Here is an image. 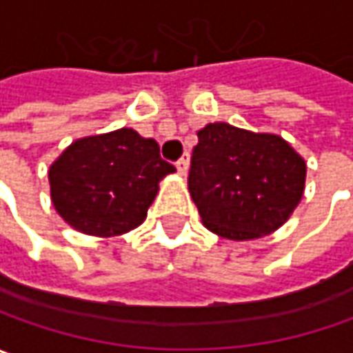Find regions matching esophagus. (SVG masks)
<instances>
[{"mask_svg": "<svg viewBox=\"0 0 353 353\" xmlns=\"http://www.w3.org/2000/svg\"><path fill=\"white\" fill-rule=\"evenodd\" d=\"M177 172H179V176H188V170H189V158L188 156H183V158H179L176 162Z\"/></svg>", "mask_w": 353, "mask_h": 353, "instance_id": "esophagus-1", "label": "esophagus"}]
</instances>
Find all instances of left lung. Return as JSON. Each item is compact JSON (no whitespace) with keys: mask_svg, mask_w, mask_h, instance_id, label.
<instances>
[{"mask_svg":"<svg viewBox=\"0 0 353 353\" xmlns=\"http://www.w3.org/2000/svg\"><path fill=\"white\" fill-rule=\"evenodd\" d=\"M197 137L188 183L203 225L228 240L265 236L283 225L307 177L291 144L228 123H209Z\"/></svg>","mask_w":353,"mask_h":353,"instance_id":"1","label":"left lung"}]
</instances>
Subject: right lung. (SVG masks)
I'll use <instances>...</instances> for the list:
<instances>
[{"label":"right lung","mask_w":353,"mask_h":353,"mask_svg":"<svg viewBox=\"0 0 353 353\" xmlns=\"http://www.w3.org/2000/svg\"><path fill=\"white\" fill-rule=\"evenodd\" d=\"M176 168L154 139L132 128L72 142L48 170L58 214L92 236H117L142 225L158 183Z\"/></svg>","instance_id":"obj_1"}]
</instances>
